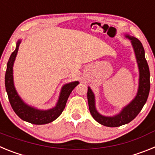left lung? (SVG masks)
<instances>
[{
    "label": "left lung",
    "mask_w": 155,
    "mask_h": 155,
    "mask_svg": "<svg viewBox=\"0 0 155 155\" xmlns=\"http://www.w3.org/2000/svg\"><path fill=\"white\" fill-rule=\"evenodd\" d=\"M131 40V43L134 49L138 68L140 71L139 88L137 94L130 103L127 105L120 112V114L113 117H106L100 115L97 112L94 106V96L91 88H87V102L89 110L93 118L102 125L109 127H120L132 121L141 111L144 104L146 103L150 91V71L147 61L145 59L144 49L139 39L134 36L127 35Z\"/></svg>",
    "instance_id": "1"
}]
</instances>
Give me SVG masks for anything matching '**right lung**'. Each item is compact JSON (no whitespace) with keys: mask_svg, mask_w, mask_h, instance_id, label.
I'll return each mask as SVG.
<instances>
[{"mask_svg":"<svg viewBox=\"0 0 155 155\" xmlns=\"http://www.w3.org/2000/svg\"><path fill=\"white\" fill-rule=\"evenodd\" d=\"M21 41L19 40L16 45L15 50L12 53L7 64V70L5 73V87L8 93V99L15 113L25 121L36 125H42L51 123L55 120L62 113L68 98L71 91L79 84L78 81H74L67 84L62 87L58 102L55 107L49 110H39L26 105L18 96L16 91L13 81V64L15 60Z\"/></svg>","mask_w":155,"mask_h":155,"instance_id":"1","label":"right lung"}]
</instances>
